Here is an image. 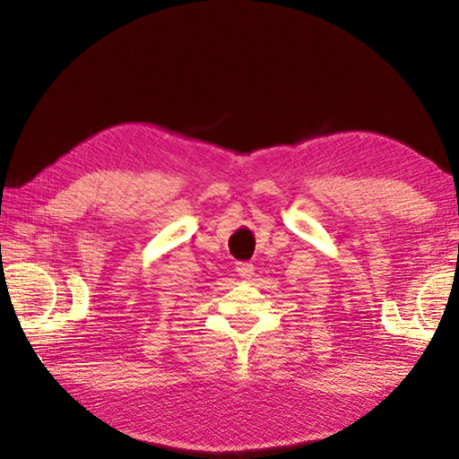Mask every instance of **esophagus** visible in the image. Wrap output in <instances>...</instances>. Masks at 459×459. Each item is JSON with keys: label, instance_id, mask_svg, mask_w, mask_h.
Listing matches in <instances>:
<instances>
[{"label": "esophagus", "instance_id": "obj_1", "mask_svg": "<svg viewBox=\"0 0 459 459\" xmlns=\"http://www.w3.org/2000/svg\"><path fill=\"white\" fill-rule=\"evenodd\" d=\"M237 272L242 280H250L252 274H255V266H252L250 262H238Z\"/></svg>", "mask_w": 459, "mask_h": 459}]
</instances>
